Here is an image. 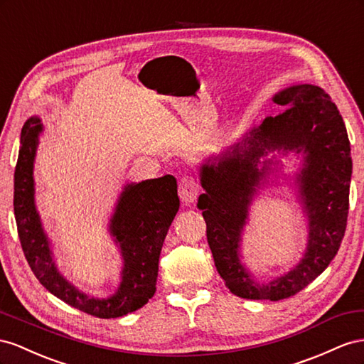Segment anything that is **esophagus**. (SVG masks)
I'll return each mask as SVG.
<instances>
[{"mask_svg": "<svg viewBox=\"0 0 364 364\" xmlns=\"http://www.w3.org/2000/svg\"><path fill=\"white\" fill-rule=\"evenodd\" d=\"M200 193V184L192 175H184L178 183V195L183 203H193Z\"/></svg>", "mask_w": 364, "mask_h": 364, "instance_id": "34e87169", "label": "esophagus"}]
</instances>
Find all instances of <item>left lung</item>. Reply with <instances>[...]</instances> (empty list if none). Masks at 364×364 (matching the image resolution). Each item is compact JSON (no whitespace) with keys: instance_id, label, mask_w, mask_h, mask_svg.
<instances>
[{"instance_id":"1","label":"left lung","mask_w":364,"mask_h":364,"mask_svg":"<svg viewBox=\"0 0 364 364\" xmlns=\"http://www.w3.org/2000/svg\"><path fill=\"white\" fill-rule=\"evenodd\" d=\"M274 102L285 109L276 117H267L232 152L203 166L205 193L196 204L203 210L215 267L228 289L242 299L273 302L302 291L337 255L346 230L352 173L345 122L323 90L309 84L294 85L280 91ZM282 147L309 152L301 187L310 220V241L293 272L257 286L240 265L237 247L247 204L263 176L255 169L258 157L265 149Z\"/></svg>"}]
</instances>
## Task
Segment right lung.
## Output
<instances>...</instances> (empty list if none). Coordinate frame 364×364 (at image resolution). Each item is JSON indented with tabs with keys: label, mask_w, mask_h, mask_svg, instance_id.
<instances>
[{
	"label": "right lung",
	"mask_w": 364,
	"mask_h": 364,
	"mask_svg": "<svg viewBox=\"0 0 364 364\" xmlns=\"http://www.w3.org/2000/svg\"><path fill=\"white\" fill-rule=\"evenodd\" d=\"M41 129L39 119H30L21 131L14 184L18 236L30 268L51 294L90 316L116 318L137 311L155 293L161 247L180 207L176 180L164 175L124 188L111 221V232L120 244L124 261L122 284L109 299L88 297L58 273L35 209L32 173Z\"/></svg>",
	"instance_id": "add662e5"
}]
</instances>
